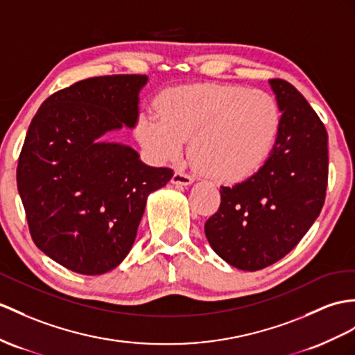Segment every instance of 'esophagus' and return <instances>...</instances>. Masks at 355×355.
I'll return each instance as SVG.
<instances>
[{
	"mask_svg": "<svg viewBox=\"0 0 355 355\" xmlns=\"http://www.w3.org/2000/svg\"><path fill=\"white\" fill-rule=\"evenodd\" d=\"M171 182L179 187H187V185H191L194 182V179L189 175H185L182 171H175V175L171 178Z\"/></svg>",
	"mask_w": 355,
	"mask_h": 355,
	"instance_id": "obj_1",
	"label": "esophagus"
}]
</instances>
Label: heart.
Wrapping results in <instances>:
<instances>
[{"instance_id":"b5f03b06","label":"heart","mask_w":355,"mask_h":355,"mask_svg":"<svg viewBox=\"0 0 355 355\" xmlns=\"http://www.w3.org/2000/svg\"><path fill=\"white\" fill-rule=\"evenodd\" d=\"M162 111L137 119V137L157 161H175L191 138L197 166L221 182H241L261 170L283 125L271 93L239 85H188L171 90Z\"/></svg>"}]
</instances>
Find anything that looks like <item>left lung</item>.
<instances>
[{"instance_id":"1","label":"left lung","mask_w":355,"mask_h":355,"mask_svg":"<svg viewBox=\"0 0 355 355\" xmlns=\"http://www.w3.org/2000/svg\"><path fill=\"white\" fill-rule=\"evenodd\" d=\"M283 112L275 148L256 175L221 187L218 211L205 223L212 250L243 271L286 256L321 212L328 180V135L304 96L284 80H270Z\"/></svg>"}]
</instances>
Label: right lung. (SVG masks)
<instances>
[{"label": "right lung", "mask_w": 355, "mask_h": 355, "mask_svg": "<svg viewBox=\"0 0 355 355\" xmlns=\"http://www.w3.org/2000/svg\"><path fill=\"white\" fill-rule=\"evenodd\" d=\"M146 75L89 78L60 90L33 117L16 170L31 238L73 272L114 270L131 252L150 193L173 170L150 167L107 132L137 125Z\"/></svg>", "instance_id": "right-lung-1"}]
</instances>
